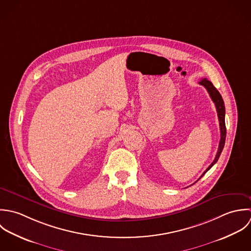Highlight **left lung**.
Wrapping results in <instances>:
<instances>
[{
	"instance_id": "left-lung-1",
	"label": "left lung",
	"mask_w": 251,
	"mask_h": 251,
	"mask_svg": "<svg viewBox=\"0 0 251 251\" xmlns=\"http://www.w3.org/2000/svg\"><path fill=\"white\" fill-rule=\"evenodd\" d=\"M201 85H202L208 92L211 100H213L215 107H216V111H217V116H218V120H219V127H220V142H219V147H218V151L215 155V158L213 160V162L208 166V168L203 172V174L201 176V177L217 162L221 152L223 151L224 145H225V140H226V126H225V105H224V101L220 95V93L218 92V90L213 86V84L207 80L206 78H202L201 80ZM200 177V178H201ZM199 178V179H200ZM198 179V180H199Z\"/></svg>"
}]
</instances>
